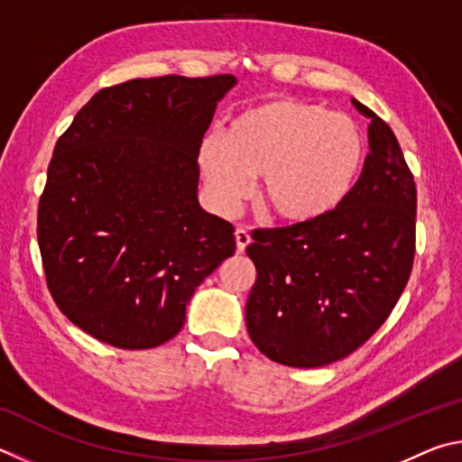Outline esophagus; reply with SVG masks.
<instances>
[{"label": "esophagus", "mask_w": 462, "mask_h": 462, "mask_svg": "<svg viewBox=\"0 0 462 462\" xmlns=\"http://www.w3.org/2000/svg\"><path fill=\"white\" fill-rule=\"evenodd\" d=\"M234 238H236L238 253H245L246 246L250 245V242H253V238H250V234L245 228H238L236 232H234Z\"/></svg>", "instance_id": "obj_1"}]
</instances>
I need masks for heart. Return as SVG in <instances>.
<instances>
[{"mask_svg":"<svg viewBox=\"0 0 462 462\" xmlns=\"http://www.w3.org/2000/svg\"><path fill=\"white\" fill-rule=\"evenodd\" d=\"M366 140L358 124L311 101L277 97L242 109L222 143L206 138L198 165L212 206L232 214L261 177V199L277 220L310 226L334 214L361 179Z\"/></svg>","mask_w":462,"mask_h":462,"instance_id":"b5f03b06","label":"heart"}]
</instances>
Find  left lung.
<instances>
[{
  "instance_id": "8db88e82",
  "label": "left lung",
  "mask_w": 462,
  "mask_h": 462,
  "mask_svg": "<svg viewBox=\"0 0 462 462\" xmlns=\"http://www.w3.org/2000/svg\"><path fill=\"white\" fill-rule=\"evenodd\" d=\"M369 118L365 169L348 199L310 226L256 230L246 328L271 361L314 369L355 353L395 308L416 253V183L400 143Z\"/></svg>"
}]
</instances>
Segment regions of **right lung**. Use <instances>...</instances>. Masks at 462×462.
<instances>
[{
  "label": "right lung",
  "mask_w": 462,
  "mask_h": 462,
  "mask_svg": "<svg viewBox=\"0 0 462 462\" xmlns=\"http://www.w3.org/2000/svg\"><path fill=\"white\" fill-rule=\"evenodd\" d=\"M234 75H165L97 91L54 146L38 246L54 303L116 348L179 334L195 289L234 254L199 206L198 151Z\"/></svg>",
  "instance_id": "1"
}]
</instances>
